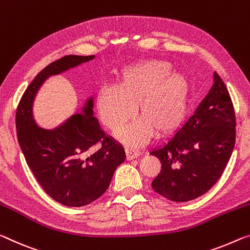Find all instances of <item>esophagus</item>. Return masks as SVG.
<instances>
[{"instance_id":"obj_1","label":"esophagus","mask_w":250,"mask_h":250,"mask_svg":"<svg viewBox=\"0 0 250 250\" xmlns=\"http://www.w3.org/2000/svg\"><path fill=\"white\" fill-rule=\"evenodd\" d=\"M125 154H126V160L130 161V160L136 159V157L140 155V153L130 147H125Z\"/></svg>"}]
</instances>
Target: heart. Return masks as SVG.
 I'll list each match as a JSON object with an SVG mask.
<instances>
[{"instance_id": "b5f03b06", "label": "heart", "mask_w": 250, "mask_h": 250, "mask_svg": "<svg viewBox=\"0 0 250 250\" xmlns=\"http://www.w3.org/2000/svg\"><path fill=\"white\" fill-rule=\"evenodd\" d=\"M167 62L143 61L125 68L117 85L103 86L96 95V109L107 128L118 130L135 113L140 120L120 133L126 143L137 144L151 136L152 129L163 134L182 122L189 101L186 77L171 75Z\"/></svg>"}]
</instances>
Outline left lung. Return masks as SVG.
<instances>
[{"mask_svg":"<svg viewBox=\"0 0 250 250\" xmlns=\"http://www.w3.org/2000/svg\"><path fill=\"white\" fill-rule=\"evenodd\" d=\"M209 94L167 143L151 152L161 162L155 192L174 202L205 194L224 173L236 141L235 109L217 72Z\"/></svg>","mask_w":250,"mask_h":250,"instance_id":"1","label":"left lung"}]
</instances>
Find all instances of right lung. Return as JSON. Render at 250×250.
Listing matches in <instances>:
<instances>
[{
  "label": "right lung",
  "instance_id": "add662e5",
  "mask_svg": "<svg viewBox=\"0 0 250 250\" xmlns=\"http://www.w3.org/2000/svg\"><path fill=\"white\" fill-rule=\"evenodd\" d=\"M95 56H64L36 76L19 103L17 134L26 164L45 193L67 207L89 205L105 193L118 165L125 161L123 146L105 135L94 117L93 97L82 114L55 129H43L33 118L34 97L48 77L58 75ZM98 146L95 152L91 151Z\"/></svg>",
  "mask_w": 250,
  "mask_h": 250
}]
</instances>
